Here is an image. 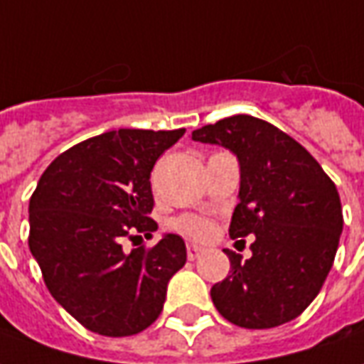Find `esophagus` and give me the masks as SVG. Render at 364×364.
<instances>
[{
    "instance_id": "1",
    "label": "esophagus",
    "mask_w": 364,
    "mask_h": 364,
    "mask_svg": "<svg viewBox=\"0 0 364 364\" xmlns=\"http://www.w3.org/2000/svg\"><path fill=\"white\" fill-rule=\"evenodd\" d=\"M203 246H197V244H187V256H189V260H195V258H199L200 254H203Z\"/></svg>"
}]
</instances>
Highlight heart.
Returning a JSON list of instances; mask_svg holds the SVG:
<instances>
[{"mask_svg": "<svg viewBox=\"0 0 364 364\" xmlns=\"http://www.w3.org/2000/svg\"><path fill=\"white\" fill-rule=\"evenodd\" d=\"M175 228L183 232L185 236H191V238H197V240H203L210 235L213 226L208 220L199 217H183L175 223Z\"/></svg>", "mask_w": 364, "mask_h": 364, "instance_id": "1", "label": "heart"}]
</instances>
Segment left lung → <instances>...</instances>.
Returning <instances> with one entry per match:
<instances>
[{
    "label": "left lung",
    "mask_w": 364,
    "mask_h": 364,
    "mask_svg": "<svg viewBox=\"0 0 364 364\" xmlns=\"http://www.w3.org/2000/svg\"><path fill=\"white\" fill-rule=\"evenodd\" d=\"M193 139L232 151L240 165L230 238L254 235L252 258L225 250L230 272L210 288L230 323L270 329L301 314L331 270L343 232L335 183L306 147L282 129L238 114L193 132Z\"/></svg>",
    "instance_id": "8db88e82"
}]
</instances>
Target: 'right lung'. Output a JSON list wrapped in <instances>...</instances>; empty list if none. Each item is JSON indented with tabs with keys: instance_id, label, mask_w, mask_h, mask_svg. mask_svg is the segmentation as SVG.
<instances>
[{
	"instance_id": "1",
	"label": "right lung",
	"mask_w": 364,
	"mask_h": 364,
	"mask_svg": "<svg viewBox=\"0 0 364 364\" xmlns=\"http://www.w3.org/2000/svg\"><path fill=\"white\" fill-rule=\"evenodd\" d=\"M185 129L106 132L67 149L29 200V250L45 286L86 329L128 337L156 321L167 284L187 262L181 236L154 248H122L157 230L149 175Z\"/></svg>"
}]
</instances>
